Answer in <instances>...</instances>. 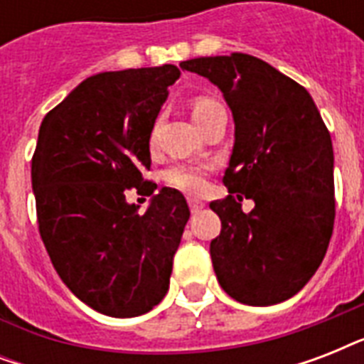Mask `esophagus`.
Here are the masks:
<instances>
[{"label":"esophagus","mask_w":364,"mask_h":364,"mask_svg":"<svg viewBox=\"0 0 364 364\" xmlns=\"http://www.w3.org/2000/svg\"><path fill=\"white\" fill-rule=\"evenodd\" d=\"M188 208H191V211H193V213H196V211H200L202 208H204V202H202V200H196V198H188Z\"/></svg>","instance_id":"34e87169"}]
</instances>
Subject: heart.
<instances>
[{
  "instance_id": "heart-1",
  "label": "heart",
  "mask_w": 364,
  "mask_h": 364,
  "mask_svg": "<svg viewBox=\"0 0 364 364\" xmlns=\"http://www.w3.org/2000/svg\"><path fill=\"white\" fill-rule=\"evenodd\" d=\"M221 109V104L208 96H196L191 100V115L194 122H204L213 111ZM210 170L208 164H176L164 170L162 179L168 187L183 191V193H198L204 187L205 173Z\"/></svg>"
}]
</instances>
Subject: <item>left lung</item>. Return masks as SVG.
I'll use <instances>...</instances> for the list:
<instances>
[{"instance_id": "8db88e82", "label": "left lung", "mask_w": 364, "mask_h": 364, "mask_svg": "<svg viewBox=\"0 0 364 364\" xmlns=\"http://www.w3.org/2000/svg\"><path fill=\"white\" fill-rule=\"evenodd\" d=\"M181 70L221 88L234 117V149L211 202L221 234L210 253L234 300L272 306L296 294L321 264L334 227L333 141L304 87L251 54L204 56ZM253 199L243 214L239 202Z\"/></svg>"}]
</instances>
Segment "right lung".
<instances>
[{"label":"right lung","mask_w":364,"mask_h":364,"mask_svg":"<svg viewBox=\"0 0 364 364\" xmlns=\"http://www.w3.org/2000/svg\"><path fill=\"white\" fill-rule=\"evenodd\" d=\"M177 65L105 71L48 111L31 159L39 234L54 270L77 299L111 317L147 314L164 299L191 211L164 187L151 196L149 139Z\"/></svg>","instance_id":"add662e5"}]
</instances>
